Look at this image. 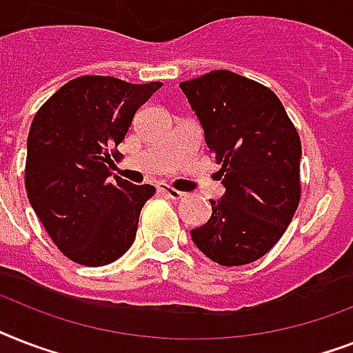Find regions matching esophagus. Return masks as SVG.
<instances>
[{"label": "esophagus", "mask_w": 353, "mask_h": 353, "mask_svg": "<svg viewBox=\"0 0 353 353\" xmlns=\"http://www.w3.org/2000/svg\"><path fill=\"white\" fill-rule=\"evenodd\" d=\"M157 190H159L161 194H165L166 198H170V199H181L185 194L179 192V190H176L174 187H170V185H165V183H159L157 185Z\"/></svg>", "instance_id": "1"}]
</instances>
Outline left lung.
I'll return each instance as SVG.
<instances>
[{
	"instance_id": "obj_1",
	"label": "left lung",
	"mask_w": 353,
	"mask_h": 353,
	"mask_svg": "<svg viewBox=\"0 0 353 353\" xmlns=\"http://www.w3.org/2000/svg\"><path fill=\"white\" fill-rule=\"evenodd\" d=\"M220 165L225 194L190 236L220 265H243L282 238L301 199V137L282 102L254 80L218 69L179 84Z\"/></svg>"
}]
</instances>
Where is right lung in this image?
Wrapping results in <instances>:
<instances>
[{"mask_svg": "<svg viewBox=\"0 0 353 353\" xmlns=\"http://www.w3.org/2000/svg\"><path fill=\"white\" fill-rule=\"evenodd\" d=\"M161 82L85 74L62 85L32 119L25 188L51 240L77 263L99 268L132 247L152 185L110 179L112 155Z\"/></svg>", "mask_w": 353, "mask_h": 353, "instance_id": "obj_1", "label": "right lung"}]
</instances>
